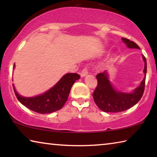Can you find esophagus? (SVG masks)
Listing matches in <instances>:
<instances>
[{"label":"esophagus","mask_w":157,"mask_h":157,"mask_svg":"<svg viewBox=\"0 0 157 157\" xmlns=\"http://www.w3.org/2000/svg\"><path fill=\"white\" fill-rule=\"evenodd\" d=\"M88 70H87L86 68H84L83 70L81 72V77L82 78H84V77H86L87 75H88Z\"/></svg>","instance_id":"34e87169"}]
</instances>
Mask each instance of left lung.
I'll use <instances>...</instances> for the list:
<instances>
[{"mask_svg": "<svg viewBox=\"0 0 157 157\" xmlns=\"http://www.w3.org/2000/svg\"><path fill=\"white\" fill-rule=\"evenodd\" d=\"M122 40L129 48L140 49L139 46L129 39L122 38ZM144 62V78L139 86L131 93L120 91L114 88L109 80V77L107 71L98 73L96 75L98 86L93 94L95 103L101 110L107 113H117L129 109L132 107L142 98L145 89L147 62L145 57L142 55Z\"/></svg>", "mask_w": 157, "mask_h": 157, "instance_id": "left-lung-1", "label": "left lung"}]
</instances>
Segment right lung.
I'll list each match as a JSON object with an SVG mask.
<instances>
[{"instance_id": "1", "label": "right lung", "mask_w": 157, "mask_h": 157, "mask_svg": "<svg viewBox=\"0 0 157 157\" xmlns=\"http://www.w3.org/2000/svg\"><path fill=\"white\" fill-rule=\"evenodd\" d=\"M79 78L80 76L77 73H66L49 90L34 97L19 95L14 84L13 88L18 101L29 109L42 114L50 113L63 107L68 100L71 87Z\"/></svg>"}]
</instances>
